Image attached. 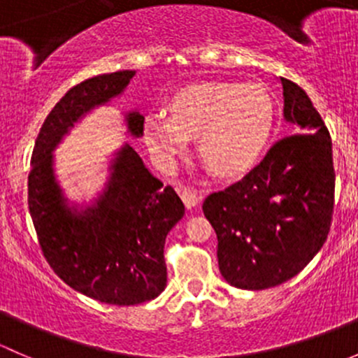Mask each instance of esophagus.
Masks as SVG:
<instances>
[{
  "instance_id": "1",
  "label": "esophagus",
  "mask_w": 358,
  "mask_h": 358,
  "mask_svg": "<svg viewBox=\"0 0 358 358\" xmlns=\"http://www.w3.org/2000/svg\"><path fill=\"white\" fill-rule=\"evenodd\" d=\"M180 197H182V201L185 202L187 208H194V206L197 204V202L201 201V196L196 192L194 189H187V187H183V189H180Z\"/></svg>"
}]
</instances>
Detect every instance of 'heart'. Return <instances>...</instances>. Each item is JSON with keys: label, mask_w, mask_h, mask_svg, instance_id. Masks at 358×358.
Masks as SVG:
<instances>
[{"label": "heart", "mask_w": 358, "mask_h": 358, "mask_svg": "<svg viewBox=\"0 0 358 358\" xmlns=\"http://www.w3.org/2000/svg\"><path fill=\"white\" fill-rule=\"evenodd\" d=\"M169 117L149 115L143 136L164 168H173L199 138L202 161L222 176L243 175L255 166L275 122L270 93L259 85L199 83L180 90L168 106Z\"/></svg>", "instance_id": "b5f03b06"}]
</instances>
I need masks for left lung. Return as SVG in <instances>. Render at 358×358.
<instances>
[{"label": "left lung", "mask_w": 358, "mask_h": 358, "mask_svg": "<svg viewBox=\"0 0 358 358\" xmlns=\"http://www.w3.org/2000/svg\"><path fill=\"white\" fill-rule=\"evenodd\" d=\"M280 83L284 117L296 133L202 204L218 237L220 272L241 289H268L298 275L324 246L333 222L331 135L305 90L289 79Z\"/></svg>", "instance_id": "8db88e82"}]
</instances>
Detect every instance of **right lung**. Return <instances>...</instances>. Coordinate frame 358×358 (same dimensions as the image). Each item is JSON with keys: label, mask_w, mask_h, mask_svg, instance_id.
Returning <instances> with one entry per match:
<instances>
[{"label": "right lung", "mask_w": 358, "mask_h": 358, "mask_svg": "<svg viewBox=\"0 0 358 358\" xmlns=\"http://www.w3.org/2000/svg\"><path fill=\"white\" fill-rule=\"evenodd\" d=\"M133 76L135 71L110 72L69 90L39 129L27 185L29 213L53 272L72 289L119 306L150 301L164 291V241L185 206L124 145L100 199L78 213L55 182L52 152L81 115L124 92ZM126 122L133 136L143 135L142 114L129 112Z\"/></svg>", "instance_id": "right-lung-1"}]
</instances>
